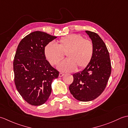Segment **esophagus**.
<instances>
[{
	"mask_svg": "<svg viewBox=\"0 0 128 128\" xmlns=\"http://www.w3.org/2000/svg\"><path fill=\"white\" fill-rule=\"evenodd\" d=\"M64 75V73H62V72H60V73H59V77H62V76H63Z\"/></svg>",
	"mask_w": 128,
	"mask_h": 128,
	"instance_id": "1",
	"label": "esophagus"
}]
</instances>
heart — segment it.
Masks as SVG:
<instances>
[{
	"label": "heart",
	"mask_w": 128,
	"mask_h": 128,
	"mask_svg": "<svg viewBox=\"0 0 128 128\" xmlns=\"http://www.w3.org/2000/svg\"><path fill=\"white\" fill-rule=\"evenodd\" d=\"M94 52L92 41L80 34H70L60 39L57 44L50 42L45 46L44 54L52 66H56L66 53L68 58L60 62L58 69L62 72H72L86 67L91 60Z\"/></svg>",
	"instance_id": "b5f03b06"
}]
</instances>
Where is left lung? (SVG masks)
<instances>
[{"label": "left lung", "instance_id": "8db88e82", "mask_svg": "<svg viewBox=\"0 0 128 128\" xmlns=\"http://www.w3.org/2000/svg\"><path fill=\"white\" fill-rule=\"evenodd\" d=\"M85 32L94 44L93 56L85 69L73 74L74 80L69 86L75 98L82 102L94 100L102 93L111 73L110 54L105 43L95 32Z\"/></svg>", "mask_w": 128, "mask_h": 128}]
</instances>
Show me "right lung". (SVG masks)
<instances>
[{
  "label": "right lung",
  "mask_w": 128,
  "mask_h": 128,
  "mask_svg": "<svg viewBox=\"0 0 128 128\" xmlns=\"http://www.w3.org/2000/svg\"><path fill=\"white\" fill-rule=\"evenodd\" d=\"M56 37L42 31L27 35L18 46L13 66L16 89L24 100L32 106L47 101L52 82L59 72L50 66L44 54L45 46Z\"/></svg>",
  "instance_id": "1"
}]
</instances>
